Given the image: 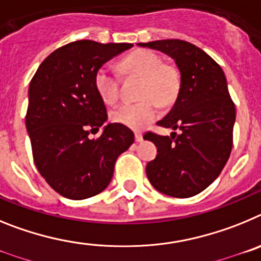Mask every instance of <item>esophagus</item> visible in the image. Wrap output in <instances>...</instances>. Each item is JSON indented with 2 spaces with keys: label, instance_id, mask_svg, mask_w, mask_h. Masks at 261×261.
I'll return each mask as SVG.
<instances>
[{
  "label": "esophagus",
  "instance_id": "esophagus-1",
  "mask_svg": "<svg viewBox=\"0 0 261 261\" xmlns=\"http://www.w3.org/2000/svg\"><path fill=\"white\" fill-rule=\"evenodd\" d=\"M135 137H136V141H137V142H141L142 140H144V137H142L141 133H136Z\"/></svg>",
  "mask_w": 261,
  "mask_h": 261
}]
</instances>
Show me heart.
I'll return each instance as SVG.
<instances>
[{"instance_id":"1","label":"heart","mask_w":261,"mask_h":261,"mask_svg":"<svg viewBox=\"0 0 261 261\" xmlns=\"http://www.w3.org/2000/svg\"><path fill=\"white\" fill-rule=\"evenodd\" d=\"M121 65L130 74L142 77L138 103H126L115 108L110 114L114 123L142 129L158 117L161 103L170 105L180 89V77L176 69L163 64L156 53L137 49L124 57ZM94 87L98 95L107 105H115L120 99V82L117 75L107 66H102L94 75Z\"/></svg>"}]
</instances>
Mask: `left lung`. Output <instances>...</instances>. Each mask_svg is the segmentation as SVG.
<instances>
[{
  "instance_id": "1",
  "label": "left lung",
  "mask_w": 261,
  "mask_h": 261,
  "mask_svg": "<svg viewBox=\"0 0 261 261\" xmlns=\"http://www.w3.org/2000/svg\"><path fill=\"white\" fill-rule=\"evenodd\" d=\"M138 45L162 50L180 71L176 100L156 123L180 133H145V140L154 142L158 151L146 165V175L159 192L192 197L216 180L231 153L235 105L226 77L208 53L188 41L167 39Z\"/></svg>"
}]
</instances>
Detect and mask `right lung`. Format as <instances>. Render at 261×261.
<instances>
[{
  "mask_svg": "<svg viewBox=\"0 0 261 261\" xmlns=\"http://www.w3.org/2000/svg\"><path fill=\"white\" fill-rule=\"evenodd\" d=\"M129 43L77 40L41 62L30 82L26 128L38 171L66 199L84 200L102 192L114 175L117 156L135 141L128 126L108 124L105 102L94 87L100 66Z\"/></svg>",
  "mask_w": 261,
  "mask_h": 261,
  "instance_id": "obj_1",
  "label": "right lung"
}]
</instances>
